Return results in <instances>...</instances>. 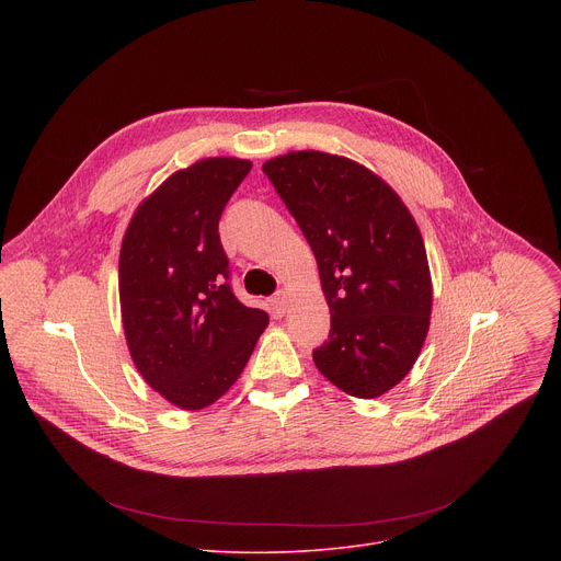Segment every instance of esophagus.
Instances as JSON below:
<instances>
[{"label":"esophagus","mask_w":561,"mask_h":561,"mask_svg":"<svg viewBox=\"0 0 561 561\" xmlns=\"http://www.w3.org/2000/svg\"><path fill=\"white\" fill-rule=\"evenodd\" d=\"M286 308H288V293H286V290H279V293L273 297V312H275V317H284Z\"/></svg>","instance_id":"34e87169"}]
</instances>
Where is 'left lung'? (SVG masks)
<instances>
[{"mask_svg":"<svg viewBox=\"0 0 561 561\" xmlns=\"http://www.w3.org/2000/svg\"><path fill=\"white\" fill-rule=\"evenodd\" d=\"M262 171L310 244L331 308L317 370L359 399L388 392L411 373L431 327L433 282L415 217L348 157L293 150Z\"/></svg>","mask_w":561,"mask_h":561,"instance_id":"1","label":"left lung"}]
</instances>
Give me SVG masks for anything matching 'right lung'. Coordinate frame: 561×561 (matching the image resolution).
I'll return each instance as SVG.
<instances>
[{"label":"right lung","instance_id":"obj_1","mask_svg":"<svg viewBox=\"0 0 561 561\" xmlns=\"http://www.w3.org/2000/svg\"><path fill=\"white\" fill-rule=\"evenodd\" d=\"M253 169L206 157L173 173L133 213L119 251V304L130 357L150 388L202 411L237 381L268 314L228 286L219 217Z\"/></svg>","mask_w":561,"mask_h":561}]
</instances>
